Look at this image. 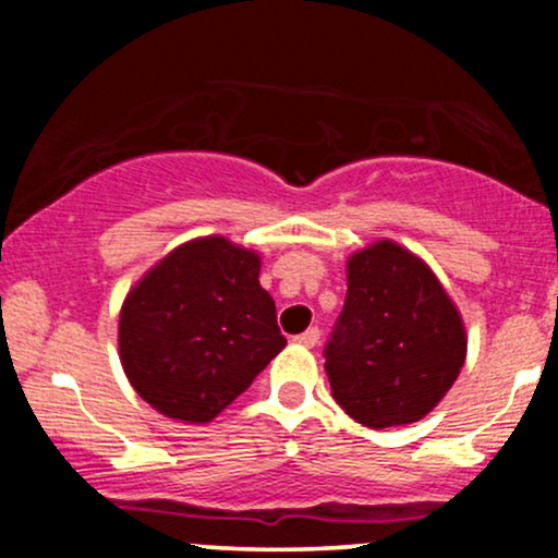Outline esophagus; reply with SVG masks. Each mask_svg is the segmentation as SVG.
I'll list each match as a JSON object with an SVG mask.
<instances>
[{
	"label": "esophagus",
	"instance_id": "obj_1",
	"mask_svg": "<svg viewBox=\"0 0 558 558\" xmlns=\"http://www.w3.org/2000/svg\"><path fill=\"white\" fill-rule=\"evenodd\" d=\"M296 343L306 345V349H312V345L319 343V330H317V328L304 330V332H301V336H296Z\"/></svg>",
	"mask_w": 558,
	"mask_h": 558
}]
</instances>
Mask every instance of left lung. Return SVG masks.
<instances>
[{
	"label": "left lung",
	"instance_id": "8db88e82",
	"mask_svg": "<svg viewBox=\"0 0 558 558\" xmlns=\"http://www.w3.org/2000/svg\"><path fill=\"white\" fill-rule=\"evenodd\" d=\"M345 304L328 349L332 399L383 430L420 422L462 373L466 330L425 259L383 239L345 259Z\"/></svg>",
	"mask_w": 558,
	"mask_h": 558
}]
</instances>
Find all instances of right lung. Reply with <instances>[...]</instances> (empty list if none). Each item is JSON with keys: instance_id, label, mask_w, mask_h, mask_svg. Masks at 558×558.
Wrapping results in <instances>:
<instances>
[{"instance_id": "right-lung-1", "label": "right lung", "mask_w": 558, "mask_h": 558, "mask_svg": "<svg viewBox=\"0 0 558 558\" xmlns=\"http://www.w3.org/2000/svg\"><path fill=\"white\" fill-rule=\"evenodd\" d=\"M262 257L226 235L191 239L141 275L120 306V364L165 417L207 425L286 349Z\"/></svg>"}]
</instances>
